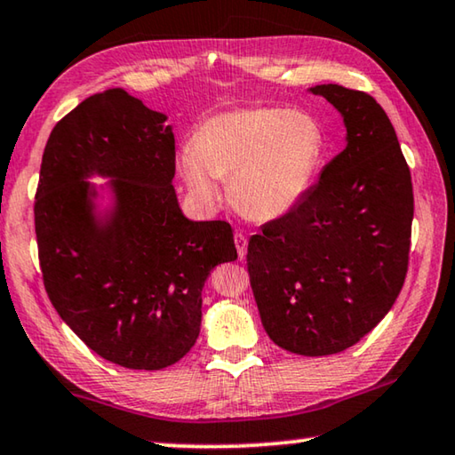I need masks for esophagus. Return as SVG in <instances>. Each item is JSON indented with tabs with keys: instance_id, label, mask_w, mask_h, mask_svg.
Returning <instances> with one entry per match:
<instances>
[{
	"instance_id": "34e87169",
	"label": "esophagus",
	"mask_w": 455,
	"mask_h": 455,
	"mask_svg": "<svg viewBox=\"0 0 455 455\" xmlns=\"http://www.w3.org/2000/svg\"><path fill=\"white\" fill-rule=\"evenodd\" d=\"M235 247L236 253H239V259H244V255H247V236H244L241 230L235 233Z\"/></svg>"
}]
</instances>
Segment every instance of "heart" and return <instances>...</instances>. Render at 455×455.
I'll use <instances>...</instances> for the list:
<instances>
[{"instance_id":"b5f03b06","label":"heart","mask_w":455,"mask_h":455,"mask_svg":"<svg viewBox=\"0 0 455 455\" xmlns=\"http://www.w3.org/2000/svg\"><path fill=\"white\" fill-rule=\"evenodd\" d=\"M326 133L312 113L251 107L204 121L178 157L192 196L220 198L216 178H228L230 204L251 220H275L293 211L318 176Z\"/></svg>"}]
</instances>
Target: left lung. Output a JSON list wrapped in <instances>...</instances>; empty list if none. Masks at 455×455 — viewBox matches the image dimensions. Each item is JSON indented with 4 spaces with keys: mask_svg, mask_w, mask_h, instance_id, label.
Listing matches in <instances>:
<instances>
[{
    "mask_svg": "<svg viewBox=\"0 0 455 455\" xmlns=\"http://www.w3.org/2000/svg\"><path fill=\"white\" fill-rule=\"evenodd\" d=\"M312 92L342 113L348 143L293 211L251 236L247 269L271 340L293 355L326 356L369 334L401 293L413 184L377 100L340 84Z\"/></svg>",
    "mask_w": 455,
    "mask_h": 455,
    "instance_id": "left-lung-1",
    "label": "left lung"
}]
</instances>
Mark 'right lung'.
Listing matches in <instances>:
<instances>
[{
    "instance_id": "1",
    "label": "right lung",
    "mask_w": 455,
    "mask_h": 455,
    "mask_svg": "<svg viewBox=\"0 0 455 455\" xmlns=\"http://www.w3.org/2000/svg\"><path fill=\"white\" fill-rule=\"evenodd\" d=\"M164 121L124 89L84 99L48 137L34 202L54 309L92 352L137 371L165 369L192 348L204 281L236 259L228 222L180 211L176 141ZM92 173L114 178L105 223L92 214L84 178Z\"/></svg>"
}]
</instances>
